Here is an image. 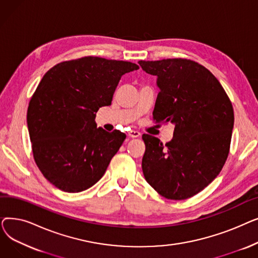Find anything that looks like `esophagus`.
Listing matches in <instances>:
<instances>
[{
    "mask_svg": "<svg viewBox=\"0 0 258 258\" xmlns=\"http://www.w3.org/2000/svg\"><path fill=\"white\" fill-rule=\"evenodd\" d=\"M128 136L132 137V138H139L141 136V134L138 131H130L128 132Z\"/></svg>",
    "mask_w": 258,
    "mask_h": 258,
    "instance_id": "esophagus-1",
    "label": "esophagus"
}]
</instances>
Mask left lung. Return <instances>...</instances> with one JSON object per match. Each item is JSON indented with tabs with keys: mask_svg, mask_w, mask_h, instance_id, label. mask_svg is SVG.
<instances>
[{
	"mask_svg": "<svg viewBox=\"0 0 258 258\" xmlns=\"http://www.w3.org/2000/svg\"><path fill=\"white\" fill-rule=\"evenodd\" d=\"M157 76L160 90L153 112L156 122L174 124L166 144L144 134V178L168 200H186L202 191L221 172L227 160L233 107L216 77L202 64L184 58L140 60Z\"/></svg>",
	"mask_w": 258,
	"mask_h": 258,
	"instance_id": "obj_1",
	"label": "left lung"
}]
</instances>
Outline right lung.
<instances>
[{"instance_id":"obj_1","label":"right lung","mask_w":258,"mask_h":258,"mask_svg":"<svg viewBox=\"0 0 258 258\" xmlns=\"http://www.w3.org/2000/svg\"><path fill=\"white\" fill-rule=\"evenodd\" d=\"M130 61L86 56L57 63L44 75L27 111L34 161L44 177L66 192L96 184L126 138L97 127L99 107L111 105Z\"/></svg>"}]
</instances>
